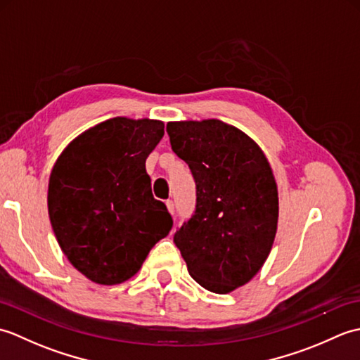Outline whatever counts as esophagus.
Segmentation results:
<instances>
[{
	"instance_id": "esophagus-1",
	"label": "esophagus",
	"mask_w": 360,
	"mask_h": 360,
	"mask_svg": "<svg viewBox=\"0 0 360 360\" xmlns=\"http://www.w3.org/2000/svg\"><path fill=\"white\" fill-rule=\"evenodd\" d=\"M165 205H167L168 212H170L172 215H173V213H174V204H173V201H172V200H167V201H165Z\"/></svg>"
}]
</instances>
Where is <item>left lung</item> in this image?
<instances>
[{"mask_svg": "<svg viewBox=\"0 0 360 360\" xmlns=\"http://www.w3.org/2000/svg\"><path fill=\"white\" fill-rule=\"evenodd\" d=\"M173 151L188 164L196 209L174 233L188 274L229 294L262 269L278 223V192L264 153L218 119L168 122Z\"/></svg>", "mask_w": 360, "mask_h": 360, "instance_id": "8db88e82", "label": "left lung"}]
</instances>
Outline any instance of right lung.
I'll return each mask as SVG.
<instances>
[{"mask_svg": "<svg viewBox=\"0 0 360 360\" xmlns=\"http://www.w3.org/2000/svg\"><path fill=\"white\" fill-rule=\"evenodd\" d=\"M162 136L160 120L112 117L75 137L52 168V231L70 263L91 281L131 278L172 231L173 219L153 198L145 170Z\"/></svg>", "mask_w": 360, "mask_h": 360, "instance_id": "add662e5", "label": "right lung"}]
</instances>
